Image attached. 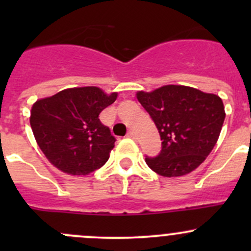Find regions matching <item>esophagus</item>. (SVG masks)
Here are the masks:
<instances>
[{"instance_id":"obj_1","label":"esophagus","mask_w":251,"mask_h":251,"mask_svg":"<svg viewBox=\"0 0 251 251\" xmlns=\"http://www.w3.org/2000/svg\"><path fill=\"white\" fill-rule=\"evenodd\" d=\"M127 137L133 138V140H136V133L133 132V131H128V132H127Z\"/></svg>"}]
</instances>
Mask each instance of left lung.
Wrapping results in <instances>:
<instances>
[{"label":"left lung","instance_id":"8db88e82","mask_svg":"<svg viewBox=\"0 0 251 251\" xmlns=\"http://www.w3.org/2000/svg\"><path fill=\"white\" fill-rule=\"evenodd\" d=\"M137 100L155 124L161 151L146 163L164 177L196 170L219 140L225 121L222 100L212 93L181 85H166L153 92H137Z\"/></svg>","mask_w":251,"mask_h":251}]
</instances>
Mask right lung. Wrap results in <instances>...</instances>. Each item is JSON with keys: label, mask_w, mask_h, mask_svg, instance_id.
I'll use <instances>...</instances> for the list:
<instances>
[{"label": "right lung", "mask_w": 251, "mask_h": 251, "mask_svg": "<svg viewBox=\"0 0 251 251\" xmlns=\"http://www.w3.org/2000/svg\"><path fill=\"white\" fill-rule=\"evenodd\" d=\"M116 97L118 93L107 95L88 86L67 88L32 105L35 140L55 168L69 175H88L107 163L116 140L98 116Z\"/></svg>", "instance_id": "add662e5"}]
</instances>
